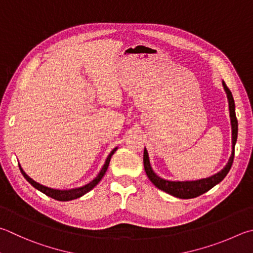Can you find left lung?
Segmentation results:
<instances>
[{"instance_id":"1","label":"left lung","mask_w":253,"mask_h":253,"mask_svg":"<svg viewBox=\"0 0 253 253\" xmlns=\"http://www.w3.org/2000/svg\"><path fill=\"white\" fill-rule=\"evenodd\" d=\"M222 86L223 89L227 94L228 98V104H229V113H230V123H231V140H232V153L230 158H229L228 163L226 166L223 167L222 170L219 172L212 174L208 178H203L198 179V180H187V181H172V180H167V179H164L159 177L158 174H156L153 170V168L150 166L149 162V155L148 151L145 148L144 150V167L147 176L150 179V181L154 183V185L158 188V189L163 190L167 194L171 195L176 198L180 199H191L196 198L200 195L205 194L211 188H213L215 185H218L220 181L223 180V178L227 176V173L230 170L233 163V157H235V146L237 142V137H238V121L236 117V106H235V100H233L232 94L230 89L228 88L226 83L222 81Z\"/></svg>"}]
</instances>
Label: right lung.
<instances>
[{"mask_svg": "<svg viewBox=\"0 0 253 253\" xmlns=\"http://www.w3.org/2000/svg\"><path fill=\"white\" fill-rule=\"evenodd\" d=\"M117 149H118V147H115V148L111 151V153H109L108 157L106 158V160H105V164L103 165L102 169H100L98 174L93 179V180H91L88 183H86V185H84V186L77 187V188H72V189H54V188H49V187L41 185V183L36 182L31 177L27 176V174L25 173V171L23 170V168L21 167L20 164H18V167H20V170H21L23 176H24V178L31 183L32 186L35 188V189L40 190L41 192H43V194H45L46 196L50 197V198H53L55 200H58V201H70V200H74V199H77V198H81L82 196H84L85 194H87V192L90 191L96 185H97V183L100 180H102V178L104 177L105 172L107 171V168L109 166V162H111L112 156L114 155V153Z\"/></svg>", "mask_w": 253, "mask_h": 253, "instance_id": "obj_1", "label": "right lung"}]
</instances>
